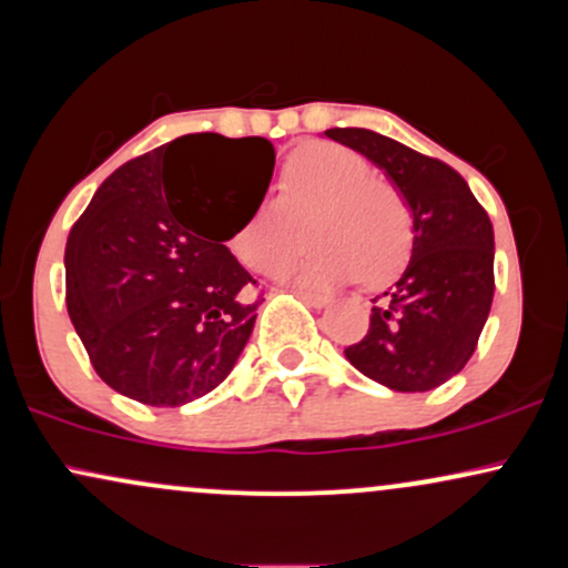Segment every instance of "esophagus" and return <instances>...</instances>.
Masks as SVG:
<instances>
[{
  "label": "esophagus",
  "instance_id": "34e87169",
  "mask_svg": "<svg viewBox=\"0 0 568 568\" xmlns=\"http://www.w3.org/2000/svg\"><path fill=\"white\" fill-rule=\"evenodd\" d=\"M293 293H296V296L302 298L304 304L315 306V310H323V306H328V304H331V298H328V296H317V293H310V291H293Z\"/></svg>",
  "mask_w": 568,
  "mask_h": 568
}]
</instances>
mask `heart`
I'll return each instance as SVG.
<instances>
[{"label":"heart","instance_id":"1","mask_svg":"<svg viewBox=\"0 0 568 568\" xmlns=\"http://www.w3.org/2000/svg\"><path fill=\"white\" fill-rule=\"evenodd\" d=\"M304 219L312 245L280 272L298 288L328 291L357 277L376 288L400 275L410 256L414 221L403 194L336 143H310L285 162L280 205L262 202L232 234V253L256 272L277 270Z\"/></svg>","mask_w":568,"mask_h":568}]
</instances>
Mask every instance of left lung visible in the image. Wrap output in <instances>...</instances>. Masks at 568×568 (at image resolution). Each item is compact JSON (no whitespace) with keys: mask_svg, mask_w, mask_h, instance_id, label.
I'll use <instances>...</instances> for the list:
<instances>
[{"mask_svg":"<svg viewBox=\"0 0 568 568\" xmlns=\"http://www.w3.org/2000/svg\"><path fill=\"white\" fill-rule=\"evenodd\" d=\"M397 186L414 221L410 262L374 298L363 342L344 349L368 379L395 393H427L473 357L494 298V230L454 168L366 128H331Z\"/></svg>","mask_w":568,"mask_h":568,"instance_id":"8db88e82","label":"left lung"}]
</instances>
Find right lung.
Segmentation results:
<instances>
[{"label": "right lung", "instance_id": "add662e5", "mask_svg": "<svg viewBox=\"0 0 568 568\" xmlns=\"http://www.w3.org/2000/svg\"><path fill=\"white\" fill-rule=\"evenodd\" d=\"M266 139L181 135L103 181L67 243V306L95 374L146 406H184L230 376L256 283L226 240L262 205Z\"/></svg>", "mask_w": 568, "mask_h": 568}]
</instances>
